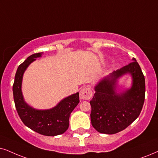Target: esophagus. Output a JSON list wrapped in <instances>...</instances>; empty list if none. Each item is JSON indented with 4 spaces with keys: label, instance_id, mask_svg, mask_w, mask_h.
<instances>
[{
    "label": "esophagus",
    "instance_id": "1",
    "mask_svg": "<svg viewBox=\"0 0 158 158\" xmlns=\"http://www.w3.org/2000/svg\"><path fill=\"white\" fill-rule=\"evenodd\" d=\"M93 96V91L89 87H83L81 89L79 97L82 100H89Z\"/></svg>",
    "mask_w": 158,
    "mask_h": 158
}]
</instances>
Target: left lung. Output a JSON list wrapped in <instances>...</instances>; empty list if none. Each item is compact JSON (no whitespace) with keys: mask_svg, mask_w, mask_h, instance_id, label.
<instances>
[{"mask_svg":"<svg viewBox=\"0 0 158 158\" xmlns=\"http://www.w3.org/2000/svg\"><path fill=\"white\" fill-rule=\"evenodd\" d=\"M133 62L113 71L95 86L91 105L90 119L98 132L114 134L123 131L138 118L142 109L145 98V79L139 63ZM129 74L132 85L128 89L119 91L118 79Z\"/></svg>","mask_w":158,"mask_h":158,"instance_id":"left-lung-1","label":"left lung"}]
</instances>
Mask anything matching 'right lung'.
Listing matches in <instances>:
<instances>
[{"instance_id":"obj_1","label":"right lung","mask_w":158,"mask_h":158,"mask_svg":"<svg viewBox=\"0 0 158 158\" xmlns=\"http://www.w3.org/2000/svg\"><path fill=\"white\" fill-rule=\"evenodd\" d=\"M42 52L29 56L18 67L13 85V95L16 109L21 120L35 132L47 136H55L65 133L69 126V117L79 103V93L69 95L49 109H36L25 102L22 92L23 74L31 63Z\"/></svg>"}]
</instances>
